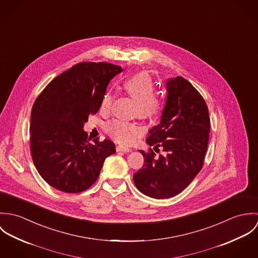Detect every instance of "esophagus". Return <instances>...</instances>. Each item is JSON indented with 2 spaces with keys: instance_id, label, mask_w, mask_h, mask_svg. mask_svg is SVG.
Segmentation results:
<instances>
[{
  "instance_id": "esophagus-1",
  "label": "esophagus",
  "mask_w": 258,
  "mask_h": 258,
  "mask_svg": "<svg viewBox=\"0 0 258 258\" xmlns=\"http://www.w3.org/2000/svg\"><path fill=\"white\" fill-rule=\"evenodd\" d=\"M116 151L117 152H124V153H128L130 151V148L126 147V146H121V145H118L116 147Z\"/></svg>"
}]
</instances>
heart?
Wrapping results in <instances>:
<instances>
[{
    "mask_svg": "<svg viewBox=\"0 0 258 258\" xmlns=\"http://www.w3.org/2000/svg\"><path fill=\"white\" fill-rule=\"evenodd\" d=\"M124 89L138 103V113L143 117L155 116L161 107L160 98L154 94V84L151 77L146 73L134 74L124 82ZM114 99V93L111 89L103 94L100 110H109ZM106 131L113 139L120 143L129 144L142 133L140 125L123 120H113L106 126Z\"/></svg>",
    "mask_w": 258,
    "mask_h": 258,
    "instance_id": "heart-1",
    "label": "heart"
}]
</instances>
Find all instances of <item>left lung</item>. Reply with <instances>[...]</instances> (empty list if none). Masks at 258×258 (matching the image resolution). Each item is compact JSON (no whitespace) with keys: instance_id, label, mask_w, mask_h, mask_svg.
I'll return each mask as SVG.
<instances>
[{"instance_id":"1","label":"left lung","mask_w":258,"mask_h":258,"mask_svg":"<svg viewBox=\"0 0 258 258\" xmlns=\"http://www.w3.org/2000/svg\"><path fill=\"white\" fill-rule=\"evenodd\" d=\"M167 98L161 122L149 130L148 145L140 151L143 167L133 175L134 184L144 195L168 199L184 190L201 171L208 150L210 116L200 92L182 76L167 80Z\"/></svg>"}]
</instances>
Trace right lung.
<instances>
[{"mask_svg": "<svg viewBox=\"0 0 258 258\" xmlns=\"http://www.w3.org/2000/svg\"><path fill=\"white\" fill-rule=\"evenodd\" d=\"M121 67L80 62L54 77L37 96L31 115V153L41 178L64 192H80L95 183L114 143L87 140L83 131L96 114L111 79Z\"/></svg>", "mask_w": 258, "mask_h": 258, "instance_id": "1", "label": "right lung"}]
</instances>
